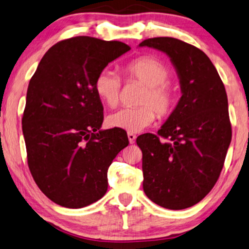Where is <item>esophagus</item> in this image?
<instances>
[{"mask_svg":"<svg viewBox=\"0 0 249 249\" xmlns=\"http://www.w3.org/2000/svg\"><path fill=\"white\" fill-rule=\"evenodd\" d=\"M127 137H128V141H129V143L131 144H133L135 142V140H136V136H135V134H133V133H127Z\"/></svg>","mask_w":249,"mask_h":249,"instance_id":"obj_1","label":"esophagus"}]
</instances>
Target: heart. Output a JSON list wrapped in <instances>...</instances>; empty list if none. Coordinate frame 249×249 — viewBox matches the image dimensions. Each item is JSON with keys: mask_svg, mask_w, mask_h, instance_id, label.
I'll list each match as a JSON object with an SVG mask.
<instances>
[{"mask_svg": "<svg viewBox=\"0 0 249 249\" xmlns=\"http://www.w3.org/2000/svg\"><path fill=\"white\" fill-rule=\"evenodd\" d=\"M127 80H136L145 88L137 103L141 106L124 107L106 118L109 127L137 133L153 123L157 114L165 117L177 104V90L168 80L170 71L164 64L153 57H141L127 62L122 68ZM122 81L112 70L104 69L95 79V91L103 104L115 107L120 102Z\"/></svg>", "mask_w": 249, "mask_h": 249, "instance_id": "1", "label": "heart"}]
</instances>
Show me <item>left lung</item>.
I'll return each mask as SVG.
<instances>
[{"label":"left lung","mask_w":249,"mask_h":249,"mask_svg":"<svg viewBox=\"0 0 249 249\" xmlns=\"http://www.w3.org/2000/svg\"><path fill=\"white\" fill-rule=\"evenodd\" d=\"M139 47L164 53L180 81L181 96L158 134L140 135L143 190L166 209L195 206L209 194L231 141L228 99L208 55L179 39H146Z\"/></svg>","instance_id":"1"}]
</instances>
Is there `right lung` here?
<instances>
[{"mask_svg":"<svg viewBox=\"0 0 249 249\" xmlns=\"http://www.w3.org/2000/svg\"><path fill=\"white\" fill-rule=\"evenodd\" d=\"M131 47L76 36L55 43L29 83L22 131L31 174L59 206L78 209L107 191V170L128 145L123 129H101L95 79Z\"/></svg>","mask_w":249,"mask_h":249,"instance_id":"obj_1","label":"right lung"}]
</instances>
